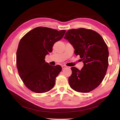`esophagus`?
Returning a JSON list of instances; mask_svg holds the SVG:
<instances>
[{
	"label": "esophagus",
	"mask_w": 120,
	"mask_h": 120,
	"mask_svg": "<svg viewBox=\"0 0 120 120\" xmlns=\"http://www.w3.org/2000/svg\"><path fill=\"white\" fill-rule=\"evenodd\" d=\"M67 68V67L66 65H62V69H64V68Z\"/></svg>",
	"instance_id": "esophagus-1"
}]
</instances>
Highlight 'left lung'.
Wrapping results in <instances>:
<instances>
[{
	"label": "left lung",
	"mask_w": 120,
	"mask_h": 120,
	"mask_svg": "<svg viewBox=\"0 0 120 120\" xmlns=\"http://www.w3.org/2000/svg\"><path fill=\"white\" fill-rule=\"evenodd\" d=\"M73 46L76 56L84 64L81 70L72 67L68 78L71 88L78 92L88 93L102 82L108 67L107 45L98 32L85 28L70 29L64 37Z\"/></svg>",
	"instance_id": "obj_1"
}]
</instances>
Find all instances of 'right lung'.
Returning a JSON list of instances; mask_svg holds the SVG:
<instances>
[{"label":"right lung","instance_id":"right-lung-1","mask_svg":"<svg viewBox=\"0 0 120 120\" xmlns=\"http://www.w3.org/2000/svg\"><path fill=\"white\" fill-rule=\"evenodd\" d=\"M65 30L38 27L30 30L19 42L16 52V67L21 79L29 90L38 93L50 91L62 70L59 65L46 62V55L53 44L62 39Z\"/></svg>","mask_w":120,"mask_h":120}]
</instances>
